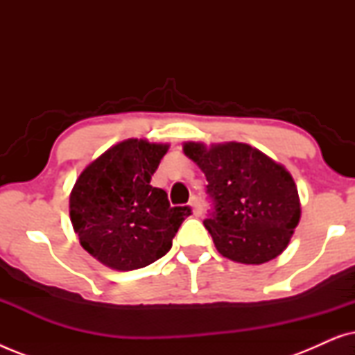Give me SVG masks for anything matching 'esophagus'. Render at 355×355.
Returning <instances> with one entry per match:
<instances>
[{
  "instance_id": "obj_1",
  "label": "esophagus",
  "mask_w": 355,
  "mask_h": 355,
  "mask_svg": "<svg viewBox=\"0 0 355 355\" xmlns=\"http://www.w3.org/2000/svg\"><path fill=\"white\" fill-rule=\"evenodd\" d=\"M191 207H192V213L196 216H200L202 215V205H200V200H198L197 196H193L191 198Z\"/></svg>"
}]
</instances>
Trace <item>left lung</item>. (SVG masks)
Masks as SVG:
<instances>
[{"instance_id":"left-lung-1","label":"left lung","mask_w":355,"mask_h":355,"mask_svg":"<svg viewBox=\"0 0 355 355\" xmlns=\"http://www.w3.org/2000/svg\"><path fill=\"white\" fill-rule=\"evenodd\" d=\"M184 153L205 173L213 208L203 225L218 252L245 265L276 259L300 220L297 187L288 169L241 142H186Z\"/></svg>"}]
</instances>
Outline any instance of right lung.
Returning a JSON list of instances; mask_svg holds the SVG:
<instances>
[{"label":"right lung","instance_id":"add662e5","mask_svg":"<svg viewBox=\"0 0 355 355\" xmlns=\"http://www.w3.org/2000/svg\"><path fill=\"white\" fill-rule=\"evenodd\" d=\"M169 145L128 139L106 150L77 178L69 215L80 245L113 270L144 268L173 245L189 207H171L153 187V173Z\"/></svg>","mask_w":355,"mask_h":355}]
</instances>
